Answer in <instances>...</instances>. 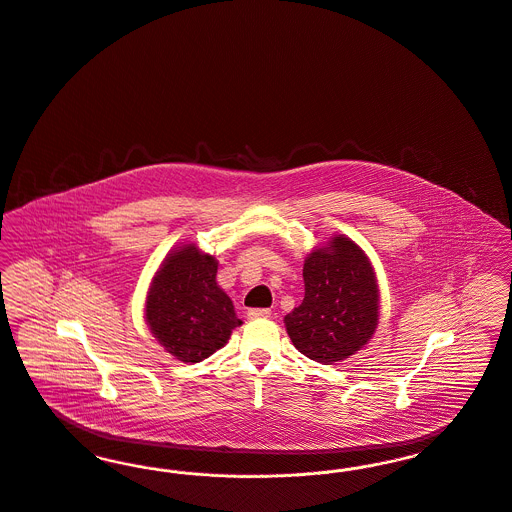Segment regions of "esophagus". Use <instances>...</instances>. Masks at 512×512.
<instances>
[{"mask_svg":"<svg viewBox=\"0 0 512 512\" xmlns=\"http://www.w3.org/2000/svg\"><path fill=\"white\" fill-rule=\"evenodd\" d=\"M269 316H271V310H268V308H250V310H248V318H250V320L269 318Z\"/></svg>","mask_w":512,"mask_h":512,"instance_id":"1","label":"esophagus"}]
</instances>
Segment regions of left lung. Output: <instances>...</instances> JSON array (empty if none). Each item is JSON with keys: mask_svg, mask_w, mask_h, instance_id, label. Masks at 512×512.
<instances>
[{"mask_svg": "<svg viewBox=\"0 0 512 512\" xmlns=\"http://www.w3.org/2000/svg\"><path fill=\"white\" fill-rule=\"evenodd\" d=\"M302 277L304 300L283 320L296 350L335 364L364 349L379 322V287L366 252L335 235L306 256Z\"/></svg>", "mask_w": 512, "mask_h": 512, "instance_id": "1", "label": "left lung"}]
</instances>
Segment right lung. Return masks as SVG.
Masks as SVG:
<instances>
[{
    "label": "right lung",
    "mask_w": 512,
    "mask_h": 512,
    "mask_svg": "<svg viewBox=\"0 0 512 512\" xmlns=\"http://www.w3.org/2000/svg\"><path fill=\"white\" fill-rule=\"evenodd\" d=\"M216 275V256L189 243L165 256L150 283L146 323L165 352L181 362H202L243 325Z\"/></svg>",
    "instance_id": "1"
}]
</instances>
